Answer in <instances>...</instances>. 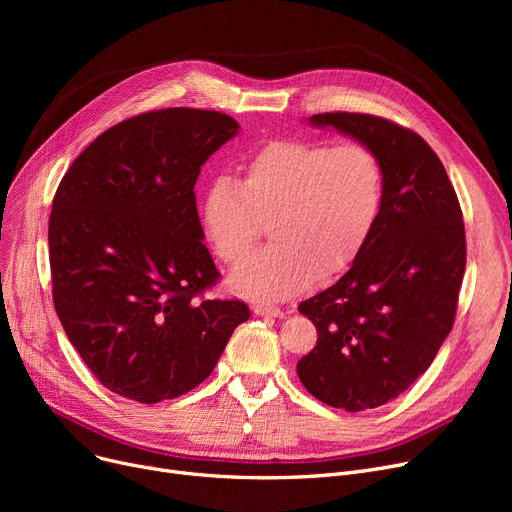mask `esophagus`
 <instances>
[{
	"instance_id": "esophagus-1",
	"label": "esophagus",
	"mask_w": 512,
	"mask_h": 512,
	"mask_svg": "<svg viewBox=\"0 0 512 512\" xmlns=\"http://www.w3.org/2000/svg\"><path fill=\"white\" fill-rule=\"evenodd\" d=\"M253 311H255L257 315H265V317H278V315L282 313V309L276 307V305H272V303H255V305H253Z\"/></svg>"
}]
</instances>
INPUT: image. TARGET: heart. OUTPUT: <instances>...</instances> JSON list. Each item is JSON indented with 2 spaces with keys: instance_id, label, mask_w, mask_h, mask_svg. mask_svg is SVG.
<instances>
[{
  "instance_id": "heart-1",
  "label": "heart",
  "mask_w": 512,
  "mask_h": 512,
  "mask_svg": "<svg viewBox=\"0 0 512 512\" xmlns=\"http://www.w3.org/2000/svg\"><path fill=\"white\" fill-rule=\"evenodd\" d=\"M384 197L378 155L363 143L280 139L240 161L236 180L215 178L201 199L203 232L224 263L238 267L270 222L274 245L232 276L234 290L284 299L353 263Z\"/></svg>"
}]
</instances>
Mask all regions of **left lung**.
<instances>
[{"mask_svg":"<svg viewBox=\"0 0 512 512\" xmlns=\"http://www.w3.org/2000/svg\"><path fill=\"white\" fill-rule=\"evenodd\" d=\"M367 145L384 172V197L367 242L334 286L303 301L317 344L297 363L303 386L330 407L386 405L432 365L450 334L467 242L454 186L417 132L390 120L311 116Z\"/></svg>","mask_w":512,"mask_h":512,"instance_id":"1","label":"left lung"}]
</instances>
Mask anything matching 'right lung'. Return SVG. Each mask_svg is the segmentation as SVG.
Listing matches in <instances>:
<instances>
[{
  "instance_id": "obj_1",
  "label": "right lung",
  "mask_w": 512,
  "mask_h": 512,
  "mask_svg": "<svg viewBox=\"0 0 512 512\" xmlns=\"http://www.w3.org/2000/svg\"><path fill=\"white\" fill-rule=\"evenodd\" d=\"M238 122L168 107L128 118L80 153L49 215L53 305L95 378L153 405L199 386L242 301L205 299L220 278L197 213L201 166Z\"/></svg>"
}]
</instances>
